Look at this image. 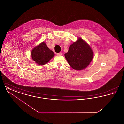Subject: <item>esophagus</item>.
<instances>
[{"label": "esophagus", "mask_w": 124, "mask_h": 124, "mask_svg": "<svg viewBox=\"0 0 124 124\" xmlns=\"http://www.w3.org/2000/svg\"><path fill=\"white\" fill-rule=\"evenodd\" d=\"M62 54V52H60V53H57V54L58 55H61Z\"/></svg>", "instance_id": "esophagus-1"}]
</instances>
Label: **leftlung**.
Masks as SVG:
<instances>
[{
	"label": "left lung",
	"mask_w": 124,
	"mask_h": 124,
	"mask_svg": "<svg viewBox=\"0 0 124 124\" xmlns=\"http://www.w3.org/2000/svg\"><path fill=\"white\" fill-rule=\"evenodd\" d=\"M93 52L88 45L81 38L70 45L65 54L69 65L76 70L85 68L93 58Z\"/></svg>",
	"instance_id": "obj_1"
}]
</instances>
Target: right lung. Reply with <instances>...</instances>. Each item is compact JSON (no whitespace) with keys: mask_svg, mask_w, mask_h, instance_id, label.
Instances as JSON below:
<instances>
[{"mask_svg":"<svg viewBox=\"0 0 124 124\" xmlns=\"http://www.w3.org/2000/svg\"><path fill=\"white\" fill-rule=\"evenodd\" d=\"M31 56L37 64L43 65L49 61L54 56V53L48 48L45 43L42 42L32 50Z\"/></svg>","mask_w":124,"mask_h":124,"instance_id":"1","label":"right lung"}]
</instances>
